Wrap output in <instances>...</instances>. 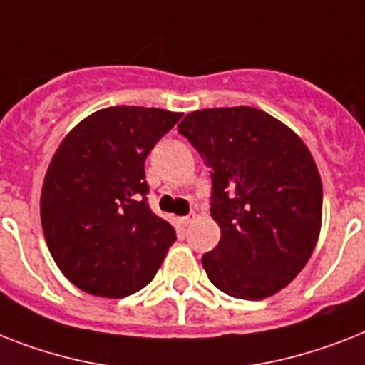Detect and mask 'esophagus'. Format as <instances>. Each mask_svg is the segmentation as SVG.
I'll return each mask as SVG.
<instances>
[{"label":"esophagus","instance_id":"esophagus-1","mask_svg":"<svg viewBox=\"0 0 365 365\" xmlns=\"http://www.w3.org/2000/svg\"><path fill=\"white\" fill-rule=\"evenodd\" d=\"M192 219H195V213H189V215H183V217H180V223H182L183 227H187Z\"/></svg>","mask_w":365,"mask_h":365}]
</instances>
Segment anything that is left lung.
<instances>
[{"mask_svg": "<svg viewBox=\"0 0 365 365\" xmlns=\"http://www.w3.org/2000/svg\"><path fill=\"white\" fill-rule=\"evenodd\" d=\"M178 133L212 176L221 240L202 257L210 281L242 300L275 294L307 264L321 230L322 183L307 146L251 106L191 112Z\"/></svg>", "mask_w": 365, "mask_h": 365, "instance_id": "obj_1", "label": "left lung"}]
</instances>
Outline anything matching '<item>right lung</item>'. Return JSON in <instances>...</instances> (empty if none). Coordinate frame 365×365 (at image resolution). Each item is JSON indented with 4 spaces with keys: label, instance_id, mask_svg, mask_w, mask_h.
<instances>
[{
    "label": "right lung",
    "instance_id": "1",
    "mask_svg": "<svg viewBox=\"0 0 365 365\" xmlns=\"http://www.w3.org/2000/svg\"><path fill=\"white\" fill-rule=\"evenodd\" d=\"M182 114L110 106L88 115L52 157L41 192L48 250L84 292L123 298L153 279L173 225L152 212L144 163Z\"/></svg>",
    "mask_w": 365,
    "mask_h": 365
}]
</instances>
